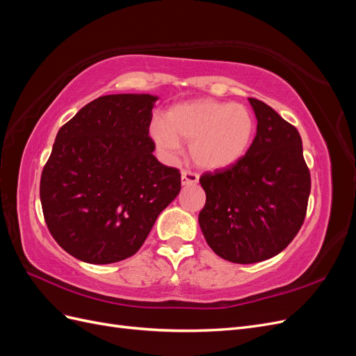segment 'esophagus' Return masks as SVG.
<instances>
[{
	"label": "esophagus",
	"mask_w": 356,
	"mask_h": 356,
	"mask_svg": "<svg viewBox=\"0 0 356 356\" xmlns=\"http://www.w3.org/2000/svg\"><path fill=\"white\" fill-rule=\"evenodd\" d=\"M181 182L184 186H191V184H196L199 182V175L196 172H191V170H182L181 172Z\"/></svg>",
	"instance_id": "34e87169"
}]
</instances>
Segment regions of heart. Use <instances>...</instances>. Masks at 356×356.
Returning a JSON list of instances; mask_svg holds the SVG:
<instances>
[{
  "label": "heart",
  "instance_id": "b5f03b06",
  "mask_svg": "<svg viewBox=\"0 0 356 356\" xmlns=\"http://www.w3.org/2000/svg\"><path fill=\"white\" fill-rule=\"evenodd\" d=\"M255 129L254 114L242 104L196 99L172 106L166 118L156 117L149 135L160 154L169 160L181 153L184 139L191 143V157L199 166L224 169L250 152Z\"/></svg>",
  "mask_w": 356,
  "mask_h": 356
}]
</instances>
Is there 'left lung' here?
Returning <instances> with one entry per match:
<instances>
[{
	"label": "left lung",
	"instance_id": "8db88e82",
	"mask_svg": "<svg viewBox=\"0 0 356 356\" xmlns=\"http://www.w3.org/2000/svg\"><path fill=\"white\" fill-rule=\"evenodd\" d=\"M257 135L246 156L224 170L207 172V203L199 213L211 250L238 264L277 255L306 217L310 172L297 129L272 106L250 98Z\"/></svg>",
	"mask_w": 356,
	"mask_h": 356
}]
</instances>
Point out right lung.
Listing matches in <instances>:
<instances>
[{
    "label": "right lung",
    "instance_id": "obj_1",
    "mask_svg": "<svg viewBox=\"0 0 356 356\" xmlns=\"http://www.w3.org/2000/svg\"><path fill=\"white\" fill-rule=\"evenodd\" d=\"M157 99L101 96L59 129L41 174V207L55 241L84 263L132 257L178 196L179 170L160 163L148 136Z\"/></svg>",
    "mask_w": 356,
    "mask_h": 356
}]
</instances>
